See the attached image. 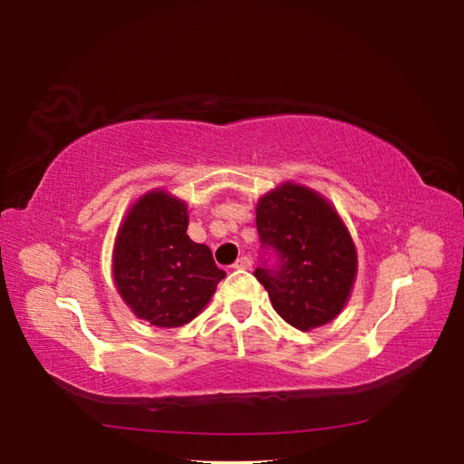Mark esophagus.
Returning <instances> with one entry per match:
<instances>
[{
	"label": "esophagus",
	"instance_id": "34e87169",
	"mask_svg": "<svg viewBox=\"0 0 464 464\" xmlns=\"http://www.w3.org/2000/svg\"><path fill=\"white\" fill-rule=\"evenodd\" d=\"M233 268H235V270H249V268H251V260H249L247 256H241L239 260L233 264Z\"/></svg>",
	"mask_w": 464,
	"mask_h": 464
}]
</instances>
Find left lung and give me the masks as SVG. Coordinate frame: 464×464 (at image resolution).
<instances>
[{"instance_id":"8db88e82","label":"left lung","mask_w":464,"mask_h":464,"mask_svg":"<svg viewBox=\"0 0 464 464\" xmlns=\"http://www.w3.org/2000/svg\"><path fill=\"white\" fill-rule=\"evenodd\" d=\"M256 227L278 257L274 270L254 272L274 311L301 332L340 315L354 288L358 254L334 204L313 188L285 182L257 200Z\"/></svg>"}]
</instances>
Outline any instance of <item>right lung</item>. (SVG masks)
Returning <instances> with one entry per match:
<instances>
[{
  "mask_svg": "<svg viewBox=\"0 0 464 464\" xmlns=\"http://www.w3.org/2000/svg\"><path fill=\"white\" fill-rule=\"evenodd\" d=\"M186 229V202L155 188L132 204L116 233L114 285L129 309L155 327L190 324L225 278L210 249Z\"/></svg>",
  "mask_w": 464,
  "mask_h": 464,
  "instance_id": "1",
  "label": "right lung"
}]
</instances>
